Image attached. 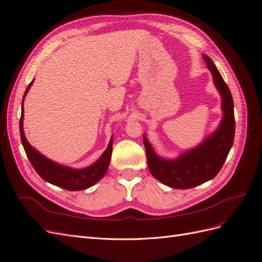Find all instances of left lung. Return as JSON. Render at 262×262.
<instances>
[{
  "instance_id": "8db88e82",
  "label": "left lung",
  "mask_w": 262,
  "mask_h": 262,
  "mask_svg": "<svg viewBox=\"0 0 262 262\" xmlns=\"http://www.w3.org/2000/svg\"><path fill=\"white\" fill-rule=\"evenodd\" d=\"M202 57L222 98L221 108L223 118L217 129L199 145L185 150L173 160L157 155L147 138L143 136L150 173L162 184L170 188L189 189L213 179L221 170L234 143L235 116L231 91L212 60L207 54H203Z\"/></svg>"
}]
</instances>
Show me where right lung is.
I'll return each mask as SVG.
<instances>
[{"label":"right lung","instance_id":"1","mask_svg":"<svg viewBox=\"0 0 262 262\" xmlns=\"http://www.w3.org/2000/svg\"><path fill=\"white\" fill-rule=\"evenodd\" d=\"M33 82L27 86V89L24 94L23 101H21V116L19 120V132H20V140L25 149L26 155L28 157L29 162L33 165V167L37 171V173L40 176L43 180L48 181L49 184L54 185L57 187L63 188L70 191H77V190H85L96 184L102 177L108 169V166L110 163V158H112L113 153V137L109 141V144L106 150L98 160L94 164L87 166L85 168H72L68 167V166H63L61 164L55 163L49 158H47L42 154H40L38 150L31 146L25 137L24 133V126H23V119H24V99L26 97V94L28 93L30 86L33 85Z\"/></svg>","mask_w":262,"mask_h":262}]
</instances>
